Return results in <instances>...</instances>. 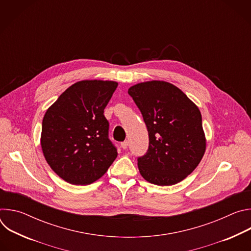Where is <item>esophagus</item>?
Instances as JSON below:
<instances>
[{"mask_svg": "<svg viewBox=\"0 0 251 251\" xmlns=\"http://www.w3.org/2000/svg\"><path fill=\"white\" fill-rule=\"evenodd\" d=\"M128 145H129V142H128V141H124V142L121 143V147H122L123 149H127Z\"/></svg>", "mask_w": 251, "mask_h": 251, "instance_id": "esophagus-1", "label": "esophagus"}]
</instances>
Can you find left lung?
I'll return each mask as SVG.
<instances>
[{
	"label": "left lung",
	"instance_id": "left-lung-1",
	"mask_svg": "<svg viewBox=\"0 0 251 251\" xmlns=\"http://www.w3.org/2000/svg\"><path fill=\"white\" fill-rule=\"evenodd\" d=\"M146 124L147 152L137 158L142 176L151 184L172 186L183 181L205 151L201 115L175 85L148 81L128 89Z\"/></svg>",
	"mask_w": 251,
	"mask_h": 251
}]
</instances>
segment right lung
I'll use <instances>...</instances> for the list:
<instances>
[{
  "label": "right lung",
  "mask_w": 251,
  "mask_h": 251,
  "mask_svg": "<svg viewBox=\"0 0 251 251\" xmlns=\"http://www.w3.org/2000/svg\"><path fill=\"white\" fill-rule=\"evenodd\" d=\"M118 83L82 80L68 87L45 114L41 144L50 168L69 184L86 186L116 159L104 109Z\"/></svg>",
  "instance_id": "1"
}]
</instances>
